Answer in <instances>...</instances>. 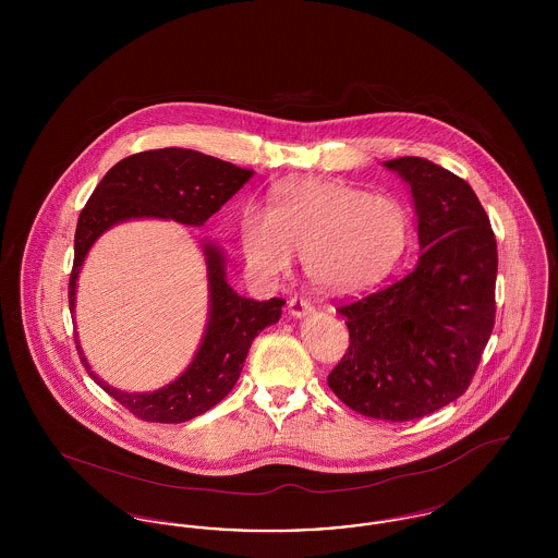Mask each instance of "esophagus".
I'll return each instance as SVG.
<instances>
[{
  "instance_id": "34e87169",
  "label": "esophagus",
  "mask_w": 558,
  "mask_h": 558,
  "mask_svg": "<svg viewBox=\"0 0 558 558\" xmlns=\"http://www.w3.org/2000/svg\"><path fill=\"white\" fill-rule=\"evenodd\" d=\"M314 312V305L307 301V299H301V296H294L289 301V314L292 318H305Z\"/></svg>"
}]
</instances>
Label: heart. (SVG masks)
<instances>
[{
  "instance_id": "1",
  "label": "heart",
  "mask_w": 558,
  "mask_h": 558,
  "mask_svg": "<svg viewBox=\"0 0 558 558\" xmlns=\"http://www.w3.org/2000/svg\"><path fill=\"white\" fill-rule=\"evenodd\" d=\"M408 215L396 198L326 178H296L271 190V205L251 203L240 242L251 267L284 276L294 253L322 289L349 292L378 282L403 253Z\"/></svg>"
}]
</instances>
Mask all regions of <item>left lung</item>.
I'll return each instance as SVG.
<instances>
[{"label": "left lung", "mask_w": 558, "mask_h": 558, "mask_svg": "<svg viewBox=\"0 0 558 558\" xmlns=\"http://www.w3.org/2000/svg\"><path fill=\"white\" fill-rule=\"evenodd\" d=\"M383 165L410 186L421 259L396 282L339 305L349 349L328 387L368 418L405 423L469 389L496 319L498 248L462 178L421 157Z\"/></svg>", "instance_id": "left-lung-1"}]
</instances>
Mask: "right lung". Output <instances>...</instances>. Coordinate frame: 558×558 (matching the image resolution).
I'll list each match as a JSON object with an SVG mask.
<instances>
[{"label":"right lung","instance_id":"obj_1","mask_svg":"<svg viewBox=\"0 0 558 558\" xmlns=\"http://www.w3.org/2000/svg\"><path fill=\"white\" fill-rule=\"evenodd\" d=\"M251 178V169L186 148L146 150L119 160L96 186L77 221L75 262L69 282L71 312H75L77 278L87 251L108 228L142 217L205 226ZM203 253L209 276V322L194 360L173 383L153 393L114 389L92 372L75 339L89 376L142 421L173 425L211 410L236 385L253 339L282 314V299H246L228 284L226 257L219 246L205 242Z\"/></svg>","mask_w":558,"mask_h":558}]
</instances>
